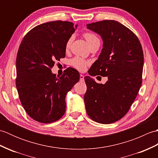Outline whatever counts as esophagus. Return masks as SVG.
<instances>
[{"mask_svg":"<svg viewBox=\"0 0 158 158\" xmlns=\"http://www.w3.org/2000/svg\"><path fill=\"white\" fill-rule=\"evenodd\" d=\"M80 81H84V76L83 75H80Z\"/></svg>","mask_w":158,"mask_h":158,"instance_id":"1","label":"esophagus"}]
</instances>
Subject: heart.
Instances as JSON below:
<instances>
[{"label":"heart","mask_w":158,"mask_h":158,"mask_svg":"<svg viewBox=\"0 0 158 158\" xmlns=\"http://www.w3.org/2000/svg\"><path fill=\"white\" fill-rule=\"evenodd\" d=\"M83 36H84L85 40L87 41V42H88L89 46L96 41H99V39L98 37H97V36L92 32H86L83 34ZM71 41H72V38H70L68 40V41L66 42V49H69L70 46V43H71ZM88 62L85 61V60H83V58H80V57H75V58H73L71 60H70V64L75 67V69L80 70V71H83V70H84L85 69L86 66L88 65Z\"/></svg>","instance_id":"1"}]
</instances>
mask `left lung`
Returning <instances> with one entry per match:
<instances>
[{
	"instance_id": "1",
	"label": "left lung",
	"mask_w": 158,
	"mask_h": 158,
	"mask_svg": "<svg viewBox=\"0 0 158 158\" xmlns=\"http://www.w3.org/2000/svg\"><path fill=\"white\" fill-rule=\"evenodd\" d=\"M103 41L101 53L89 75L108 77L105 84L85 77L86 112L96 122L112 123L122 119L135 101L142 84L144 56L141 44L129 28L115 20L87 24Z\"/></svg>"
}]
</instances>
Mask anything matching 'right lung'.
Returning a JSON list of instances; mask_svg holds the SVG:
<instances>
[{
    "instance_id": "add662e5",
    "label": "right lung",
    "mask_w": 158,
    "mask_h": 158,
    "mask_svg": "<svg viewBox=\"0 0 158 158\" xmlns=\"http://www.w3.org/2000/svg\"><path fill=\"white\" fill-rule=\"evenodd\" d=\"M77 25L67 21L35 26L21 42L16 58V88L22 105L36 122L52 123L66 111V94L79 81V73L68 68L61 77L52 72L66 56V44Z\"/></svg>"
}]
</instances>
